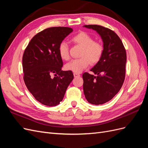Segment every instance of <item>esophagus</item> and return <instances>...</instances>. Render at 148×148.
I'll return each mask as SVG.
<instances>
[{
	"label": "esophagus",
	"instance_id": "34e87169",
	"mask_svg": "<svg viewBox=\"0 0 148 148\" xmlns=\"http://www.w3.org/2000/svg\"><path fill=\"white\" fill-rule=\"evenodd\" d=\"M73 75H74V77H75V78H77V77H80V75H79V73H73Z\"/></svg>",
	"mask_w": 148,
	"mask_h": 148
}]
</instances>
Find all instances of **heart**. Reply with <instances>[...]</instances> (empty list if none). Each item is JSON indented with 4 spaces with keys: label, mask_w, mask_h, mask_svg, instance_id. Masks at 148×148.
<instances>
[{
    "label": "heart",
    "mask_w": 148,
    "mask_h": 148,
    "mask_svg": "<svg viewBox=\"0 0 148 148\" xmlns=\"http://www.w3.org/2000/svg\"><path fill=\"white\" fill-rule=\"evenodd\" d=\"M71 41L82 47L79 59H73L65 65L66 70L80 73L90 64H95L100 60L104 53V46L100 42L95 41L94 38L86 32H80L71 38ZM59 55L62 60L70 59L69 47L65 41H62L58 47Z\"/></svg>",
    "instance_id": "obj_1"
}]
</instances>
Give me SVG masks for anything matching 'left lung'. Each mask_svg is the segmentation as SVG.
<instances>
[{
    "label": "left lung",
    "instance_id": "obj_1",
    "mask_svg": "<svg viewBox=\"0 0 148 148\" xmlns=\"http://www.w3.org/2000/svg\"><path fill=\"white\" fill-rule=\"evenodd\" d=\"M84 26L96 31L104 45L101 59L91 69L96 76L88 72L83 74V91L86 100L92 104L100 105L112 99L122 86L125 77L126 51L114 31L96 25Z\"/></svg>",
    "mask_w": 148,
    "mask_h": 148
}]
</instances>
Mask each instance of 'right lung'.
<instances>
[{"label": "right lung", "instance_id": "obj_1", "mask_svg": "<svg viewBox=\"0 0 148 148\" xmlns=\"http://www.w3.org/2000/svg\"><path fill=\"white\" fill-rule=\"evenodd\" d=\"M69 27H51L31 39L26 47L22 65L23 79L29 91L38 102L55 106L62 101L73 79L71 71H63L58 47L70 33Z\"/></svg>", "mask_w": 148, "mask_h": 148}]
</instances>
